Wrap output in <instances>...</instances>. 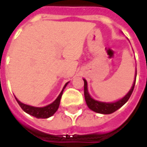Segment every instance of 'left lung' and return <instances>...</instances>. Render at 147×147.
Instances as JSON below:
<instances>
[{
	"mask_svg": "<svg viewBox=\"0 0 147 147\" xmlns=\"http://www.w3.org/2000/svg\"><path fill=\"white\" fill-rule=\"evenodd\" d=\"M135 80H136V72H135V79L134 82L133 83L132 88L129 90V92L120 100L114 103H106V102H100L98 100H94L93 98H91V96L88 94V84H87V81L85 79H83L84 81V97H85V100L86 103L88 106L89 109H91L92 111L97 112V113H101V114H111L113 113L114 111H117L119 108H121L125 103L129 100V99L130 98L131 94L133 93V90L134 88V85H135Z\"/></svg>",
	"mask_w": 147,
	"mask_h": 147,
	"instance_id": "8db88e82",
	"label": "left lung"
}]
</instances>
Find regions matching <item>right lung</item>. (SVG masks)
<instances>
[{"instance_id": "obj_1", "label": "right lung", "mask_w": 147, "mask_h": 147, "mask_svg": "<svg viewBox=\"0 0 147 147\" xmlns=\"http://www.w3.org/2000/svg\"><path fill=\"white\" fill-rule=\"evenodd\" d=\"M68 84V82L65 85L63 90L61 91V93L59 94V95L58 96V98L48 105L44 106V107H34V106H31V105H25V104H23L21 103L18 99H16L17 102L18 103V105H20V107L22 108V110L24 111H25L26 113L36 117V118H47V117H50L51 116H53L58 110L59 106V103H60V99H61V96L63 94V91L65 89V88L66 87V85Z\"/></svg>"}]
</instances>
